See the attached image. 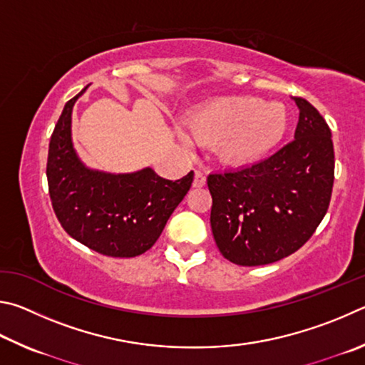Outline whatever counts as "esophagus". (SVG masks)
I'll return each instance as SVG.
<instances>
[{
    "mask_svg": "<svg viewBox=\"0 0 365 365\" xmlns=\"http://www.w3.org/2000/svg\"><path fill=\"white\" fill-rule=\"evenodd\" d=\"M205 182H207V176H205V173L203 171H200V170H195V175H194V187H203L205 186Z\"/></svg>",
    "mask_w": 365,
    "mask_h": 365,
    "instance_id": "esophagus-1",
    "label": "esophagus"
}]
</instances>
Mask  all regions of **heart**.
Returning <instances> with one entry per match:
<instances>
[{
    "mask_svg": "<svg viewBox=\"0 0 365 365\" xmlns=\"http://www.w3.org/2000/svg\"><path fill=\"white\" fill-rule=\"evenodd\" d=\"M190 135L181 130L186 144L215 147L226 163L255 162L269 153L285 138L290 115L279 102H266L253 96L215 99L197 108L189 117Z\"/></svg>",
    "mask_w": 365,
    "mask_h": 365,
    "instance_id": "heart-1",
    "label": "heart"
}]
</instances>
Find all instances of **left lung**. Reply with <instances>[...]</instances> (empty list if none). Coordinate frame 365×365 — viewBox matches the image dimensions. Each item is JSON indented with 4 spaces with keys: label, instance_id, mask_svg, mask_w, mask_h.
Listing matches in <instances>:
<instances>
[{
    "label": "left lung",
    "instance_id": "obj_1",
    "mask_svg": "<svg viewBox=\"0 0 365 365\" xmlns=\"http://www.w3.org/2000/svg\"><path fill=\"white\" fill-rule=\"evenodd\" d=\"M295 102L292 143L258 163L207 178L213 237L234 264L263 266L295 253L329 210L335 173L330 128L308 101Z\"/></svg>",
    "mask_w": 365,
    "mask_h": 365
}]
</instances>
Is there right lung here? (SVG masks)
I'll list each match as a JSON object with an SVG mask.
<instances>
[{"instance_id": "obj_1", "label": "right lung", "mask_w": 365, "mask_h": 365, "mask_svg": "<svg viewBox=\"0 0 365 365\" xmlns=\"http://www.w3.org/2000/svg\"><path fill=\"white\" fill-rule=\"evenodd\" d=\"M86 88L63 107L49 140L51 202L61 226L80 244L106 257H138L155 244L194 173L170 181L152 168L128 175L89 170L72 143V110Z\"/></svg>"}]
</instances>
